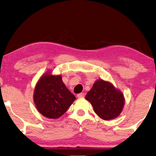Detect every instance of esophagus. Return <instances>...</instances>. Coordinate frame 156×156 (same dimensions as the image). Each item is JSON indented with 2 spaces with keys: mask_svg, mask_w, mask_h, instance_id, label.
Here are the masks:
<instances>
[{
  "mask_svg": "<svg viewBox=\"0 0 156 156\" xmlns=\"http://www.w3.org/2000/svg\"><path fill=\"white\" fill-rule=\"evenodd\" d=\"M84 93H80V94H77V97L78 98H83L84 97Z\"/></svg>",
  "mask_w": 156,
  "mask_h": 156,
  "instance_id": "esophagus-1",
  "label": "esophagus"
}]
</instances>
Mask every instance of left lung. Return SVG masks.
Listing matches in <instances>:
<instances>
[{
    "instance_id": "obj_1",
    "label": "left lung",
    "mask_w": 156,
    "mask_h": 156,
    "mask_svg": "<svg viewBox=\"0 0 156 156\" xmlns=\"http://www.w3.org/2000/svg\"><path fill=\"white\" fill-rule=\"evenodd\" d=\"M92 105L94 111L104 120L118 117L125 104L123 93L111 82L98 80L85 97Z\"/></svg>"
}]
</instances>
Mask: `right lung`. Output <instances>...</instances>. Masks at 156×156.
<instances>
[{"label":"right lung","mask_w":156,"mask_h":156,"mask_svg":"<svg viewBox=\"0 0 156 156\" xmlns=\"http://www.w3.org/2000/svg\"><path fill=\"white\" fill-rule=\"evenodd\" d=\"M76 97L62 82L61 75H53L51 70L44 74L36 84L33 101L38 112L48 119L62 116Z\"/></svg>","instance_id":"1"}]
</instances>
